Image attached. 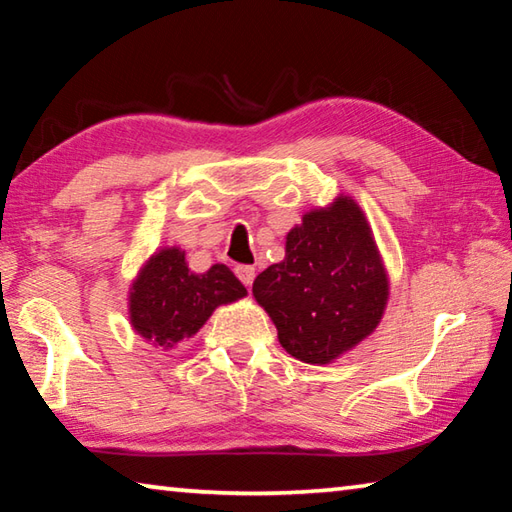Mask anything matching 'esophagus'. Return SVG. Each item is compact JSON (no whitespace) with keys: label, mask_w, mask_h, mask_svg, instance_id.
<instances>
[{"label":"esophagus","mask_w":512,"mask_h":512,"mask_svg":"<svg viewBox=\"0 0 512 512\" xmlns=\"http://www.w3.org/2000/svg\"><path fill=\"white\" fill-rule=\"evenodd\" d=\"M235 273H237L239 280L246 284V287H250V284H253V280H255V266H250V264H241V266H237V268H235Z\"/></svg>","instance_id":"1"}]
</instances>
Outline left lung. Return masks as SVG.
Returning a JSON list of instances; mask_svg holds the SVG:
<instances>
[{"mask_svg":"<svg viewBox=\"0 0 512 512\" xmlns=\"http://www.w3.org/2000/svg\"><path fill=\"white\" fill-rule=\"evenodd\" d=\"M291 357L327 363L377 327L388 298L366 216L350 198L309 212L287 235V257L253 282Z\"/></svg>","mask_w":512,"mask_h":512,"instance_id":"left-lung-1","label":"left lung"}]
</instances>
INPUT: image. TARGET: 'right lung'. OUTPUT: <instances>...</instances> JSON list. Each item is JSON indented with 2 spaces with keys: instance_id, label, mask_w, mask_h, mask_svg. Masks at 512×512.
Segmentation results:
<instances>
[{
  "instance_id": "1",
  "label": "right lung",
  "mask_w": 512,
  "mask_h": 512,
  "mask_svg": "<svg viewBox=\"0 0 512 512\" xmlns=\"http://www.w3.org/2000/svg\"><path fill=\"white\" fill-rule=\"evenodd\" d=\"M244 296L246 287L228 266L192 273L183 250L167 248L151 257L133 284L131 323L144 339L171 348L196 334L216 307Z\"/></svg>"
}]
</instances>
